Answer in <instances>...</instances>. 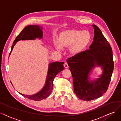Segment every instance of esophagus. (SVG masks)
<instances>
[{"mask_svg":"<svg viewBox=\"0 0 121 121\" xmlns=\"http://www.w3.org/2000/svg\"><path fill=\"white\" fill-rule=\"evenodd\" d=\"M64 66L65 68H68V65L67 62H65V63H64Z\"/></svg>","mask_w":121,"mask_h":121,"instance_id":"obj_1","label":"esophagus"}]
</instances>
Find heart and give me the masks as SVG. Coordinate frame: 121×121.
<instances>
[{"label": "heart", "mask_w": 121, "mask_h": 121, "mask_svg": "<svg viewBox=\"0 0 121 121\" xmlns=\"http://www.w3.org/2000/svg\"><path fill=\"white\" fill-rule=\"evenodd\" d=\"M91 40V35L87 30H67L59 35L54 44L57 49L59 50L69 46L70 52L76 55L83 51Z\"/></svg>", "instance_id": "1"}]
</instances>
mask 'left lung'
Instances as JSON below:
<instances>
[{
    "mask_svg": "<svg viewBox=\"0 0 121 121\" xmlns=\"http://www.w3.org/2000/svg\"><path fill=\"white\" fill-rule=\"evenodd\" d=\"M92 26L95 36L89 49L67 60L73 77L74 91L78 98L85 101L99 98L106 92L114 66L110 44L98 27ZM95 67H101L102 73L91 80L90 75Z\"/></svg>",
    "mask_w": 121,
    "mask_h": 121,
    "instance_id": "left-lung-1",
    "label": "left lung"
}]
</instances>
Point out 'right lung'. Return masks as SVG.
<instances>
[{
    "label": "right lung",
    "mask_w": 121,
    "mask_h": 121,
    "mask_svg": "<svg viewBox=\"0 0 121 121\" xmlns=\"http://www.w3.org/2000/svg\"><path fill=\"white\" fill-rule=\"evenodd\" d=\"M43 27L38 25H30L26 26L22 30L21 33L17 37L11 47L9 55L17 43L21 40H35L36 39H41L43 38ZM63 62H54L49 64L48 70L45 84L44 87L38 92L33 95H24L19 92L22 96L30 99L34 100H41L46 99L51 93L53 89V80L58 73L64 69ZM11 83V82L10 81ZM12 84V83H11ZM13 85V84H12Z\"/></svg>",
    "instance_id": "add662e5"
}]
</instances>
